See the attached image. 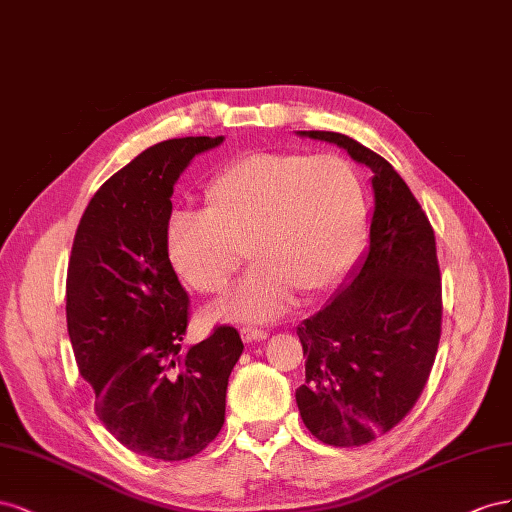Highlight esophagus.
Listing matches in <instances>:
<instances>
[{
  "mask_svg": "<svg viewBox=\"0 0 512 512\" xmlns=\"http://www.w3.org/2000/svg\"><path fill=\"white\" fill-rule=\"evenodd\" d=\"M240 334H242V339H244L246 343L266 341V339H268V330L255 328V326H244V328H240Z\"/></svg>",
  "mask_w": 512,
  "mask_h": 512,
  "instance_id": "obj_1",
  "label": "esophagus"
}]
</instances>
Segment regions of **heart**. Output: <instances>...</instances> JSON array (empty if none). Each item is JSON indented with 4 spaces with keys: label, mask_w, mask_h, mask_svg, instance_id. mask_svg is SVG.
<instances>
[{
    "label": "heart",
    "mask_w": 512,
    "mask_h": 512,
    "mask_svg": "<svg viewBox=\"0 0 512 512\" xmlns=\"http://www.w3.org/2000/svg\"><path fill=\"white\" fill-rule=\"evenodd\" d=\"M367 231L358 171L334 154L274 152L233 160L206 188L201 212L167 225V253L199 294L221 296L244 261L255 272L227 302L231 315L266 319L294 298L326 291L352 264Z\"/></svg>",
    "instance_id": "heart-1"
}]
</instances>
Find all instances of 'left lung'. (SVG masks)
Returning <instances> with one entry per match:
<instances>
[{
    "label": "left lung",
    "mask_w": 512,
    "mask_h": 512,
    "mask_svg": "<svg viewBox=\"0 0 512 512\" xmlns=\"http://www.w3.org/2000/svg\"><path fill=\"white\" fill-rule=\"evenodd\" d=\"M302 135L341 145L373 171L369 251L341 294L296 330L302 422L319 442L354 448L397 427L427 386L442 334L435 233L386 158L341 133Z\"/></svg>",
    "instance_id": "1"
}]
</instances>
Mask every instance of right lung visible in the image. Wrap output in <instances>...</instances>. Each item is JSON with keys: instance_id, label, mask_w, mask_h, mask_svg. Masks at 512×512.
<instances>
[{"instance_id": "add662e5", "label": "right lung", "mask_w": 512, "mask_h": 512, "mask_svg": "<svg viewBox=\"0 0 512 512\" xmlns=\"http://www.w3.org/2000/svg\"><path fill=\"white\" fill-rule=\"evenodd\" d=\"M223 137L156 143L102 184L81 216L66 276V321L94 412L128 450L191 459L225 422L240 332L214 326L182 349L191 298L167 253L173 184Z\"/></svg>"}]
</instances>
